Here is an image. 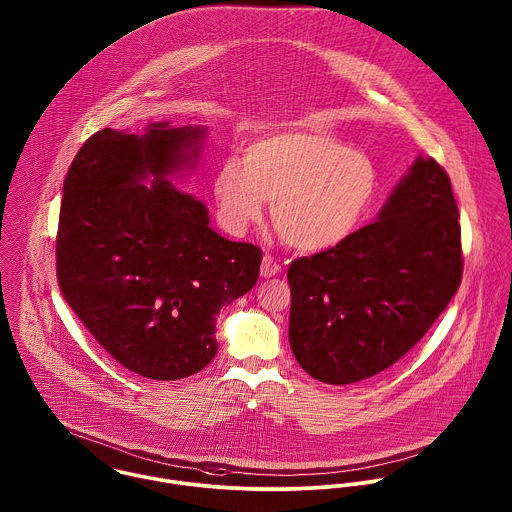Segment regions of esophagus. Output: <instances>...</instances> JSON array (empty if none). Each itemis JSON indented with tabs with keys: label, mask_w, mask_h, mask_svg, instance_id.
Instances as JSON below:
<instances>
[{
	"label": "esophagus",
	"mask_w": 512,
	"mask_h": 512,
	"mask_svg": "<svg viewBox=\"0 0 512 512\" xmlns=\"http://www.w3.org/2000/svg\"><path fill=\"white\" fill-rule=\"evenodd\" d=\"M280 272H282V264L278 260H274L270 254H266L264 260H262V266H260V276L262 278H272Z\"/></svg>",
	"instance_id": "obj_1"
}]
</instances>
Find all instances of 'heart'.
Wrapping results in <instances>:
<instances>
[{
    "label": "heart",
    "instance_id": "1",
    "mask_svg": "<svg viewBox=\"0 0 512 512\" xmlns=\"http://www.w3.org/2000/svg\"><path fill=\"white\" fill-rule=\"evenodd\" d=\"M213 195L226 230L244 232L270 201L284 242L301 252H325L365 219L376 195V169L366 155L327 134L278 132L248 144L242 161L224 159Z\"/></svg>",
    "mask_w": 512,
    "mask_h": 512
}]
</instances>
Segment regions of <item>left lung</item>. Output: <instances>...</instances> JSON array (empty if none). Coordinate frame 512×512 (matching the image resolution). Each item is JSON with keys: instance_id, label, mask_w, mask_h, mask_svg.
<instances>
[{"instance_id": "8db88e82", "label": "left lung", "mask_w": 512, "mask_h": 512, "mask_svg": "<svg viewBox=\"0 0 512 512\" xmlns=\"http://www.w3.org/2000/svg\"><path fill=\"white\" fill-rule=\"evenodd\" d=\"M457 219L449 175L418 157L378 219L331 250L295 258L290 345L299 366L351 384L402 359L459 290Z\"/></svg>"}]
</instances>
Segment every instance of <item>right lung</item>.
Wrapping results in <instances>:
<instances>
[{
  "label": "right lung",
  "mask_w": 512,
  "mask_h": 512,
  "mask_svg": "<svg viewBox=\"0 0 512 512\" xmlns=\"http://www.w3.org/2000/svg\"><path fill=\"white\" fill-rule=\"evenodd\" d=\"M203 136L167 122L144 136L104 128L80 147L63 185V297L120 365L151 380L209 365L220 307L250 292L260 272L262 250L222 238L205 205L167 179L191 165Z\"/></svg>",
  "instance_id": "1"
}]
</instances>
